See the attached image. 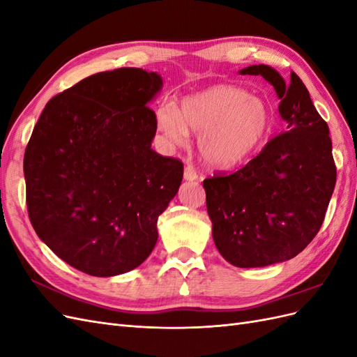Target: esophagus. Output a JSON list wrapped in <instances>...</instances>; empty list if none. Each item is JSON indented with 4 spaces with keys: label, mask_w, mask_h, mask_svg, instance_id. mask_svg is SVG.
<instances>
[{
    "label": "esophagus",
    "mask_w": 357,
    "mask_h": 357,
    "mask_svg": "<svg viewBox=\"0 0 357 357\" xmlns=\"http://www.w3.org/2000/svg\"><path fill=\"white\" fill-rule=\"evenodd\" d=\"M185 180L186 181H195V180H198V172L195 171V168H193L189 164L185 167Z\"/></svg>",
    "instance_id": "esophagus-1"
}]
</instances>
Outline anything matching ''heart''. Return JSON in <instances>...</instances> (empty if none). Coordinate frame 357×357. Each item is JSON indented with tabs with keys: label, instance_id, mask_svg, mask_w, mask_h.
Instances as JSON below:
<instances>
[{
	"label": "heart",
	"instance_id": "obj_1",
	"mask_svg": "<svg viewBox=\"0 0 357 357\" xmlns=\"http://www.w3.org/2000/svg\"><path fill=\"white\" fill-rule=\"evenodd\" d=\"M155 117L158 129L172 146H186L189 132L197 134L201 159L218 169L235 168L250 158L273 122L262 98L231 84H213L185 96L178 112L160 105Z\"/></svg>",
	"mask_w": 357,
	"mask_h": 357
}]
</instances>
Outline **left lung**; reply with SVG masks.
I'll list each match as a JSON object with an SVG mask.
<instances>
[{
  "label": "left lung",
  "instance_id": "obj_1",
  "mask_svg": "<svg viewBox=\"0 0 357 357\" xmlns=\"http://www.w3.org/2000/svg\"><path fill=\"white\" fill-rule=\"evenodd\" d=\"M240 74L273 84L286 129L244 168L202 185L219 253L234 266L259 268L295 257L317 235L337 168L328 123L295 73L287 83L264 63Z\"/></svg>",
  "mask_w": 357,
  "mask_h": 357
}]
</instances>
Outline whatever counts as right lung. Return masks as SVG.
Returning <instances> with one entry per match:
<instances>
[{
	"label": "right lung",
	"instance_id": "obj_1",
	"mask_svg": "<svg viewBox=\"0 0 357 357\" xmlns=\"http://www.w3.org/2000/svg\"><path fill=\"white\" fill-rule=\"evenodd\" d=\"M158 73H96L46 104L25 150L32 228L50 250L93 277L142 265L158 218L177 195L183 164L152 149Z\"/></svg>",
	"mask_w": 357,
	"mask_h": 357
}]
</instances>
